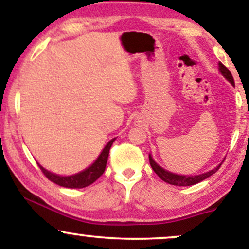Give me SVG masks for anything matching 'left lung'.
I'll list each match as a JSON object with an SVG mask.
<instances>
[{"mask_svg": "<svg viewBox=\"0 0 249 249\" xmlns=\"http://www.w3.org/2000/svg\"><path fill=\"white\" fill-rule=\"evenodd\" d=\"M219 69H220V72L224 75L225 78H227L228 81H230L234 85V78H233L232 73H231V71L228 70L227 68L222 64V63H219ZM148 159H150L151 167H152V170L156 172L157 176H158L161 180H164L165 182H168V184L174 185V186H191V185L198 184V182L207 179L208 177H211L212 174L215 173L216 171L220 168V166H221V164H220L218 167H215L214 170L210 171V172L204 173V174H199V176L188 177V176H179V174H174V173L168 172V171H165L164 168H161L158 164H156V161L153 160L152 157L151 156H148Z\"/></svg>", "mask_w": 249, "mask_h": 249, "instance_id": "left-lung-1", "label": "left lung"}]
</instances>
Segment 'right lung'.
Here are the masks:
<instances>
[{
  "label": "right lung",
  "mask_w": 249,
  "mask_h": 249,
  "mask_svg": "<svg viewBox=\"0 0 249 249\" xmlns=\"http://www.w3.org/2000/svg\"><path fill=\"white\" fill-rule=\"evenodd\" d=\"M115 141L116 138H113L112 141L108 142L107 146L104 147V150L102 151V153L99 154V157L97 158V160L93 162L90 167H88L87 170H84L81 173L73 174V176H70V177H61L49 172V171H47L45 168H43L39 164L38 166L42 170L43 174H44L50 181L55 182V184L59 185V186L68 187V188H83V187L90 186L91 184H93V182H95L96 180L98 179L103 173H104L105 167H107L108 152H110V148L112 146L113 142Z\"/></svg>",
  "instance_id": "obj_1"
}]
</instances>
